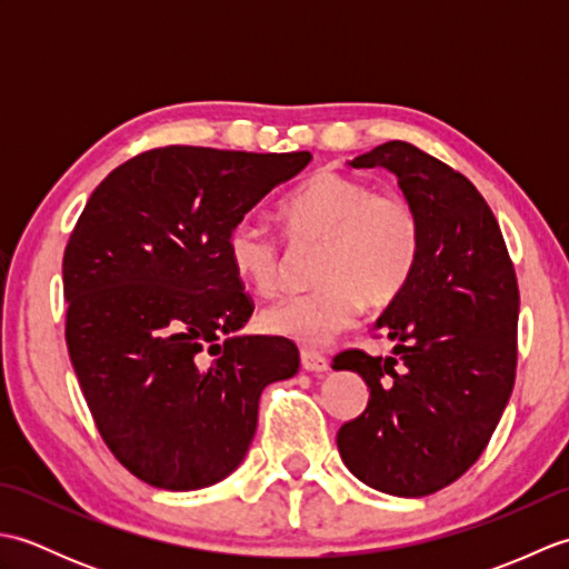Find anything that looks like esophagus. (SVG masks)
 Instances as JSON below:
<instances>
[{"mask_svg":"<svg viewBox=\"0 0 569 569\" xmlns=\"http://www.w3.org/2000/svg\"><path fill=\"white\" fill-rule=\"evenodd\" d=\"M300 365H303V369L310 373H325L330 369L328 357L320 352H312V349H303V352H300Z\"/></svg>","mask_w":569,"mask_h":569,"instance_id":"esophagus-1","label":"esophagus"}]
</instances>
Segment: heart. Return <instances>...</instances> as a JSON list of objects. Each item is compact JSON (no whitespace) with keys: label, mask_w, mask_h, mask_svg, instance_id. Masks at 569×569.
<instances>
[{"label":"heart","mask_w":569,"mask_h":569,"mask_svg":"<svg viewBox=\"0 0 569 569\" xmlns=\"http://www.w3.org/2000/svg\"><path fill=\"white\" fill-rule=\"evenodd\" d=\"M286 234L296 244L322 241L316 269L320 288L288 296L261 312V328L306 347L328 345L355 325L365 300L383 308L413 276L422 222L401 192H377L369 180L320 171L281 204ZM227 259L253 293L281 286V241L259 220L241 217L227 234Z\"/></svg>","instance_id":"b5f03b06"}]
</instances>
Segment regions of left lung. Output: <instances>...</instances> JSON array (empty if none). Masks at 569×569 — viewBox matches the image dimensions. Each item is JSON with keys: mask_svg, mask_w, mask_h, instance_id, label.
I'll return each instance as SVG.
<instances>
[{"mask_svg": "<svg viewBox=\"0 0 569 569\" xmlns=\"http://www.w3.org/2000/svg\"><path fill=\"white\" fill-rule=\"evenodd\" d=\"M386 168L422 222L413 276L373 330L391 357L347 349L335 371L369 386L365 413L337 432L352 475L391 497H428L485 452L516 379L518 283L497 217L469 180L406 141L349 161Z\"/></svg>", "mask_w": 569, "mask_h": 569, "instance_id": "1", "label": "left lung"}]
</instances>
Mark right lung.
Here are the masks:
<instances>
[{
    "label": "right lung",
    "mask_w": 569,
    "mask_h": 569,
    "mask_svg": "<svg viewBox=\"0 0 569 569\" xmlns=\"http://www.w3.org/2000/svg\"><path fill=\"white\" fill-rule=\"evenodd\" d=\"M308 151L166 147L94 188L63 257L66 342L102 440L151 487L190 491L241 465L286 337L237 335L253 312L227 234L310 163Z\"/></svg>",
    "instance_id": "1"
}]
</instances>
